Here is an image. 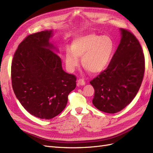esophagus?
Returning <instances> with one entry per match:
<instances>
[{"instance_id":"34e87169","label":"esophagus","mask_w":153,"mask_h":153,"mask_svg":"<svg viewBox=\"0 0 153 153\" xmlns=\"http://www.w3.org/2000/svg\"><path fill=\"white\" fill-rule=\"evenodd\" d=\"M85 84V82L84 79H78V85H84Z\"/></svg>"}]
</instances>
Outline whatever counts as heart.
Segmentation results:
<instances>
[{
	"instance_id": "b5f03b06",
	"label": "heart",
	"mask_w": 153,
	"mask_h": 153,
	"mask_svg": "<svg viewBox=\"0 0 153 153\" xmlns=\"http://www.w3.org/2000/svg\"><path fill=\"white\" fill-rule=\"evenodd\" d=\"M114 49V43L109 36L89 34L78 37L71 48L65 50L66 66L69 71H73L79 65V58H82V65L87 70L100 73L108 66Z\"/></svg>"
}]
</instances>
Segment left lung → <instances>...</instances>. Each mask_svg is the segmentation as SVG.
Segmentation results:
<instances>
[{
    "label": "left lung",
    "instance_id": "8db88e82",
    "mask_svg": "<svg viewBox=\"0 0 153 153\" xmlns=\"http://www.w3.org/2000/svg\"><path fill=\"white\" fill-rule=\"evenodd\" d=\"M121 39L105 70L90 82L94 89L92 103L102 112L114 114L131 102L139 90L145 71V59L133 33L120 29Z\"/></svg>",
    "mask_w": 153,
    "mask_h": 153
}]
</instances>
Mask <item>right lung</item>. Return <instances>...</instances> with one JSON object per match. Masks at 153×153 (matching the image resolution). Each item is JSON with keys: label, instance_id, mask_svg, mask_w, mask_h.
Segmentation results:
<instances>
[{"label": "right lung", "instance_id": "add662e5", "mask_svg": "<svg viewBox=\"0 0 153 153\" xmlns=\"http://www.w3.org/2000/svg\"><path fill=\"white\" fill-rule=\"evenodd\" d=\"M52 30L27 36L18 45L11 64L14 92L34 116L50 119L65 108L76 78L62 68L61 59L49 42Z\"/></svg>", "mask_w": 153, "mask_h": 153}]
</instances>
